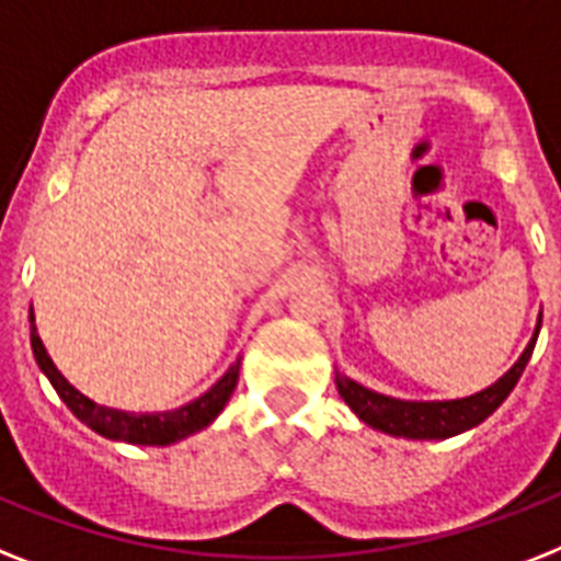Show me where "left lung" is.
Returning <instances> with one entry per match:
<instances>
[{
    "mask_svg": "<svg viewBox=\"0 0 561 561\" xmlns=\"http://www.w3.org/2000/svg\"><path fill=\"white\" fill-rule=\"evenodd\" d=\"M541 330V314L536 323V332L530 337V344L525 346L522 358L513 364L507 373L499 378L496 383H490L488 390L476 392V396L456 398V401H401V398L381 396L367 387H360L358 381L346 378L337 373L335 383L337 392L344 398L350 410L358 415L364 424L390 433V436H404V438H450L465 433V430L476 427L481 421L493 415L502 407V401L513 392L516 381L525 373L527 360L534 355L536 337Z\"/></svg>",
    "mask_w": 561,
    "mask_h": 561,
    "instance_id": "left-lung-1",
    "label": "left lung"
}]
</instances>
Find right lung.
<instances>
[{
  "mask_svg": "<svg viewBox=\"0 0 561 561\" xmlns=\"http://www.w3.org/2000/svg\"><path fill=\"white\" fill-rule=\"evenodd\" d=\"M31 350H34L36 364H39V369L50 381V387L57 390V396L62 398L65 407H68L82 424H88L94 433L111 438V442L148 444V447H154V444L157 447H165V444H174L180 442V438L194 436V433H201L203 427H208V424L220 415V410H224L226 401L231 398L234 387H238L240 373V360H234L211 390H206L201 398L188 401V404L178 407V410H165V413H125V410L96 404V401H91V398L82 396L77 387H71V383L65 381V375L54 367L50 355L45 353L42 337L36 335L34 309H31Z\"/></svg>",
  "mask_w": 561,
  "mask_h": 561,
  "instance_id": "obj_1",
  "label": "right lung"
}]
</instances>
